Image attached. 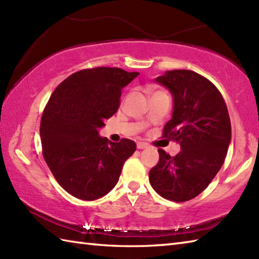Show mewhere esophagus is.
I'll use <instances>...</instances> for the list:
<instances>
[{
  "label": "esophagus",
  "mask_w": 259,
  "mask_h": 259,
  "mask_svg": "<svg viewBox=\"0 0 259 259\" xmlns=\"http://www.w3.org/2000/svg\"><path fill=\"white\" fill-rule=\"evenodd\" d=\"M137 148H138V149H146L148 146L144 144V142H138V144H137Z\"/></svg>",
  "instance_id": "1"
}]
</instances>
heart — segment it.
<instances>
[{
    "mask_svg": "<svg viewBox=\"0 0 259 259\" xmlns=\"http://www.w3.org/2000/svg\"><path fill=\"white\" fill-rule=\"evenodd\" d=\"M157 92H162V91H155V90H151V95H153V93H157Z\"/></svg>",
    "mask_w": 259,
    "mask_h": 259,
    "instance_id": "b5f03b06",
    "label": "heart"
}]
</instances>
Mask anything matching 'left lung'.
Listing matches in <instances>:
<instances>
[{"label": "left lung", "mask_w": 259, "mask_h": 259, "mask_svg": "<svg viewBox=\"0 0 259 259\" xmlns=\"http://www.w3.org/2000/svg\"><path fill=\"white\" fill-rule=\"evenodd\" d=\"M155 82L172 96L163 137L178 142L181 151L170 157L159 149L149 181L166 199L187 201L207 188L226 158L232 141L227 107L217 88L194 71H166Z\"/></svg>", "instance_id": "left-lung-1"}]
</instances>
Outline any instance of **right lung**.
<instances>
[{"mask_svg":"<svg viewBox=\"0 0 259 259\" xmlns=\"http://www.w3.org/2000/svg\"><path fill=\"white\" fill-rule=\"evenodd\" d=\"M139 72L95 68L71 74L58 85L43 111V157L62 188L82 200H96L117 185L133 140L119 144L99 136L117 112L121 90Z\"/></svg>","mask_w":259,"mask_h":259,"instance_id":"1","label":"right lung"}]
</instances>
